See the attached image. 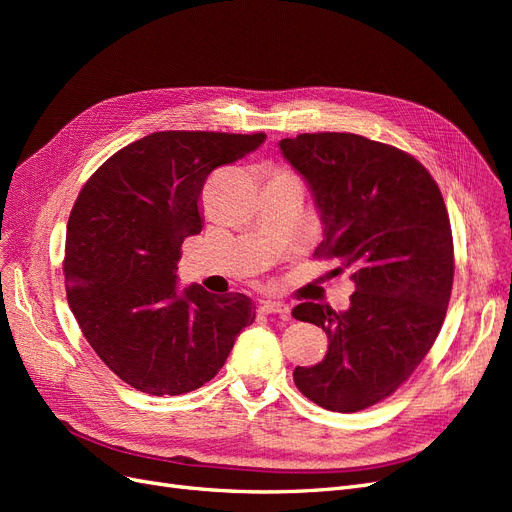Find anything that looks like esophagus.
<instances>
[{
  "instance_id": "obj_1",
  "label": "esophagus",
  "mask_w": 512,
  "mask_h": 512,
  "mask_svg": "<svg viewBox=\"0 0 512 512\" xmlns=\"http://www.w3.org/2000/svg\"><path fill=\"white\" fill-rule=\"evenodd\" d=\"M258 309L260 314H280L284 318L290 314V307L284 301H262Z\"/></svg>"
}]
</instances>
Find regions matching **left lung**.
Segmentation results:
<instances>
[{"label":"left lung","instance_id":"8db88e82","mask_svg":"<svg viewBox=\"0 0 512 512\" xmlns=\"http://www.w3.org/2000/svg\"><path fill=\"white\" fill-rule=\"evenodd\" d=\"M314 194L324 239L314 256L350 271L346 312L301 303L292 316L329 337L324 359L294 369L297 389L333 412L393 395L436 342L451 299L453 232L442 192L410 153L348 132L280 141Z\"/></svg>","mask_w":512,"mask_h":512}]
</instances>
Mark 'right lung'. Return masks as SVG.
<instances>
[{"mask_svg":"<svg viewBox=\"0 0 512 512\" xmlns=\"http://www.w3.org/2000/svg\"><path fill=\"white\" fill-rule=\"evenodd\" d=\"M267 134L153 132L119 149L83 185L66 232V294L79 327L123 382L183 395L209 382L256 318L241 292L177 290L181 243L203 230L211 170Z\"/></svg>","mask_w":512,"mask_h":512,"instance_id":"1","label":"right lung"}]
</instances>
